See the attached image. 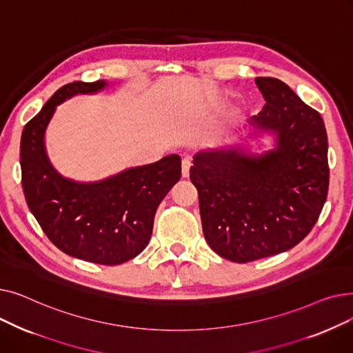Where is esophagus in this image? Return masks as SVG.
Listing matches in <instances>:
<instances>
[{
  "label": "esophagus",
  "instance_id": "obj_1",
  "mask_svg": "<svg viewBox=\"0 0 353 353\" xmlns=\"http://www.w3.org/2000/svg\"><path fill=\"white\" fill-rule=\"evenodd\" d=\"M190 167H192V159L190 157H184L181 160V174H183V177H189Z\"/></svg>",
  "mask_w": 353,
  "mask_h": 353
}]
</instances>
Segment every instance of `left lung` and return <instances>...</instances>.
<instances>
[{"label": "left lung", "instance_id": "8db88e82", "mask_svg": "<svg viewBox=\"0 0 353 353\" xmlns=\"http://www.w3.org/2000/svg\"><path fill=\"white\" fill-rule=\"evenodd\" d=\"M266 101L253 123L277 133L262 157L206 152L193 159L203 233L221 257L248 263L292 249L316 223L329 189L327 136L319 111L283 81L254 80Z\"/></svg>", "mask_w": 353, "mask_h": 353}]
</instances>
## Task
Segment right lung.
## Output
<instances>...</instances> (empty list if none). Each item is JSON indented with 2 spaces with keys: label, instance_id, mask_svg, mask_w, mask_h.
I'll list each match as a JSON object with an SVG mask.
<instances>
[{
  "label": "right lung",
  "instance_id": "right-lung-1",
  "mask_svg": "<svg viewBox=\"0 0 353 353\" xmlns=\"http://www.w3.org/2000/svg\"><path fill=\"white\" fill-rule=\"evenodd\" d=\"M104 85L100 80L74 81L55 91L23 130L20 163L28 209L50 242L68 256L113 266L147 246L157 206L180 180L181 159L167 156L92 184L74 183L55 173L44 150V132L55 107Z\"/></svg>",
  "mask_w": 353,
  "mask_h": 353
}]
</instances>
